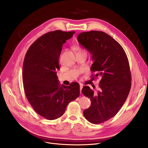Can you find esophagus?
Segmentation results:
<instances>
[{
	"mask_svg": "<svg viewBox=\"0 0 148 148\" xmlns=\"http://www.w3.org/2000/svg\"><path fill=\"white\" fill-rule=\"evenodd\" d=\"M83 86L82 85H80V87H79V91H80V93H81V90H82V88Z\"/></svg>",
	"mask_w": 148,
	"mask_h": 148,
	"instance_id": "esophagus-1",
	"label": "esophagus"
}]
</instances>
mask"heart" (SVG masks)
<instances>
[{
    "instance_id": "heart-1",
    "label": "heart",
    "mask_w": 148,
    "mask_h": 148,
    "mask_svg": "<svg viewBox=\"0 0 148 148\" xmlns=\"http://www.w3.org/2000/svg\"><path fill=\"white\" fill-rule=\"evenodd\" d=\"M76 49H77V50L79 52H81V50L79 49V47H76Z\"/></svg>"
}]
</instances>
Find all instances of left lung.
<instances>
[{
    "instance_id": "obj_1",
    "label": "left lung",
    "mask_w": 148,
    "mask_h": 148,
    "mask_svg": "<svg viewBox=\"0 0 148 148\" xmlns=\"http://www.w3.org/2000/svg\"><path fill=\"white\" fill-rule=\"evenodd\" d=\"M77 40L92 55L91 71L96 74L91 77H101L97 91L88 86L82 89L91 101L84 116L92 123H101L119 112L128 96L132 80L128 59L119 43L103 32L81 33Z\"/></svg>"
}]
</instances>
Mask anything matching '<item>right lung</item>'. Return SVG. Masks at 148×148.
<instances>
[{"label":"right lung","mask_w":148,"mask_h":148,"mask_svg":"<svg viewBox=\"0 0 148 148\" xmlns=\"http://www.w3.org/2000/svg\"><path fill=\"white\" fill-rule=\"evenodd\" d=\"M75 32L55 30L37 38L28 49L23 62V82L26 98L34 110L49 120L61 116L67 105L79 95V85L60 86L57 76L62 44Z\"/></svg>","instance_id":"right-lung-1"}]
</instances>
